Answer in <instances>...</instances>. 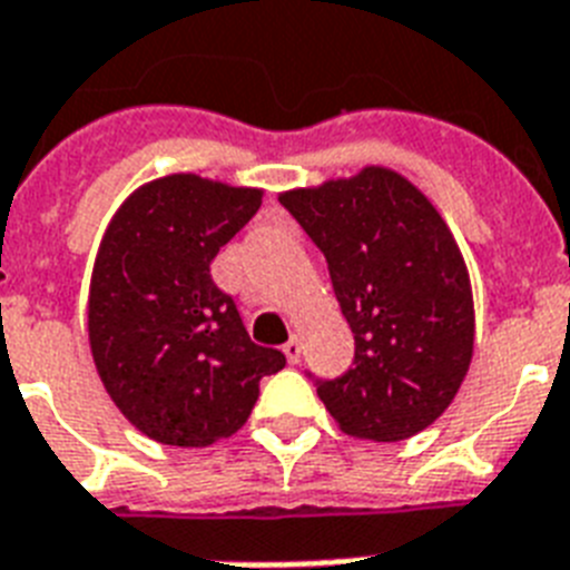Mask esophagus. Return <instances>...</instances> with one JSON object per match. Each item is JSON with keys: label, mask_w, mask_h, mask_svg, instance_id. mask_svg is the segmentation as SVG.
I'll use <instances>...</instances> for the list:
<instances>
[{"label": "esophagus", "mask_w": 570, "mask_h": 570, "mask_svg": "<svg viewBox=\"0 0 570 570\" xmlns=\"http://www.w3.org/2000/svg\"><path fill=\"white\" fill-rule=\"evenodd\" d=\"M282 352H285V358H288L291 364H299V358H303V341L294 335L285 346H282Z\"/></svg>", "instance_id": "esophagus-1"}]
</instances>
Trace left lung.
Returning <instances> with one entry per match:
<instances>
[{
	"label": "left lung",
	"instance_id": "left-lung-1",
	"mask_svg": "<svg viewBox=\"0 0 570 570\" xmlns=\"http://www.w3.org/2000/svg\"><path fill=\"white\" fill-rule=\"evenodd\" d=\"M279 204L326 256L355 335V366L317 384L332 420L375 443L434 425L474 352L472 282L443 215L384 166L282 191Z\"/></svg>",
	"mask_w": 570,
	"mask_h": 570
}]
</instances>
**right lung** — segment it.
<instances>
[{
    "mask_svg": "<svg viewBox=\"0 0 570 570\" xmlns=\"http://www.w3.org/2000/svg\"><path fill=\"white\" fill-rule=\"evenodd\" d=\"M262 195L166 174L130 191L101 235L89 350L112 404L157 443L206 449L233 436L250 416L258 381L285 366L279 350L250 341L233 296L209 276Z\"/></svg>",
    "mask_w": 570,
    "mask_h": 570,
    "instance_id": "right-lung-1",
    "label": "right lung"
}]
</instances>
